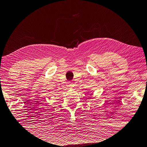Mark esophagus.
<instances>
[{"instance_id": "obj_1", "label": "esophagus", "mask_w": 147, "mask_h": 147, "mask_svg": "<svg viewBox=\"0 0 147 147\" xmlns=\"http://www.w3.org/2000/svg\"><path fill=\"white\" fill-rule=\"evenodd\" d=\"M68 86H69V88H73V86H74L73 82H68Z\"/></svg>"}]
</instances>
